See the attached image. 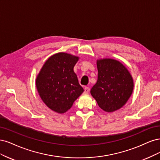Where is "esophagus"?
<instances>
[{
  "label": "esophagus",
  "mask_w": 160,
  "mask_h": 160,
  "mask_svg": "<svg viewBox=\"0 0 160 160\" xmlns=\"http://www.w3.org/2000/svg\"><path fill=\"white\" fill-rule=\"evenodd\" d=\"M89 91H90V89H89L88 87H85V88H84V93H85V94H88V93Z\"/></svg>",
  "instance_id": "obj_1"
}]
</instances>
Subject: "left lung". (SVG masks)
<instances>
[{"label": "left lung", "mask_w": 160, "mask_h": 160, "mask_svg": "<svg viewBox=\"0 0 160 160\" xmlns=\"http://www.w3.org/2000/svg\"><path fill=\"white\" fill-rule=\"evenodd\" d=\"M98 74L90 93L102 110L113 112L120 109L133 90V80L126 67L112 58L97 60Z\"/></svg>", "instance_id": "8db88e82"}]
</instances>
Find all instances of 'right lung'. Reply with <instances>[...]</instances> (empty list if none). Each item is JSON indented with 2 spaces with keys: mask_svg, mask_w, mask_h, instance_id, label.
I'll use <instances>...</instances> for the list:
<instances>
[{
  "mask_svg": "<svg viewBox=\"0 0 160 160\" xmlns=\"http://www.w3.org/2000/svg\"><path fill=\"white\" fill-rule=\"evenodd\" d=\"M79 57L66 52L51 56L36 78V86L43 102L52 111L64 114L72 106L84 89L74 67Z\"/></svg>",
  "mask_w": 160,
  "mask_h": 160,
  "instance_id": "1",
  "label": "right lung"
}]
</instances>
